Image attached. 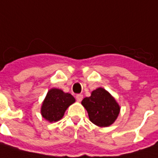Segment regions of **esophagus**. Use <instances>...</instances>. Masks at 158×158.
<instances>
[{"mask_svg":"<svg viewBox=\"0 0 158 158\" xmlns=\"http://www.w3.org/2000/svg\"><path fill=\"white\" fill-rule=\"evenodd\" d=\"M76 98H77V102H81V100H82V98H83V95L81 94H77Z\"/></svg>","mask_w":158,"mask_h":158,"instance_id":"1","label":"esophagus"}]
</instances>
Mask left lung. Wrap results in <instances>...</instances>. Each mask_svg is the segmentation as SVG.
<instances>
[{
    "label": "left lung",
    "mask_w": 158,
    "mask_h": 158,
    "mask_svg": "<svg viewBox=\"0 0 158 158\" xmlns=\"http://www.w3.org/2000/svg\"><path fill=\"white\" fill-rule=\"evenodd\" d=\"M89 114L90 121L98 127L111 126L118 118L120 107L110 94L102 88L92 91L89 97L81 101Z\"/></svg>",
    "instance_id": "8db88e82"
}]
</instances>
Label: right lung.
Wrapping results in <instances>:
<instances>
[{
	"mask_svg": "<svg viewBox=\"0 0 158 158\" xmlns=\"http://www.w3.org/2000/svg\"><path fill=\"white\" fill-rule=\"evenodd\" d=\"M76 102L70 94L58 89L48 91L41 106V114L49 122H56L64 117L66 109Z\"/></svg>",
	"mask_w": 158,
	"mask_h": 158,
	"instance_id": "obj_1",
	"label": "right lung"
}]
</instances>
